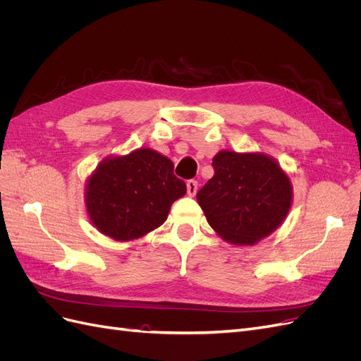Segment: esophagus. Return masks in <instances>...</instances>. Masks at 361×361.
I'll return each instance as SVG.
<instances>
[{"label": "esophagus", "mask_w": 361, "mask_h": 361, "mask_svg": "<svg viewBox=\"0 0 361 361\" xmlns=\"http://www.w3.org/2000/svg\"><path fill=\"white\" fill-rule=\"evenodd\" d=\"M197 190H199V182L197 180L191 179V180L187 182V191H188V195H191V197H194L195 192H197Z\"/></svg>", "instance_id": "1"}]
</instances>
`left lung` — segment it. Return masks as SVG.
<instances>
[{
  "mask_svg": "<svg viewBox=\"0 0 361 361\" xmlns=\"http://www.w3.org/2000/svg\"><path fill=\"white\" fill-rule=\"evenodd\" d=\"M212 166L214 176L197 192V202L224 241L253 245L285 221L292 185L274 158L221 150Z\"/></svg>",
  "mask_w": 361,
  "mask_h": 361,
  "instance_id": "8db88e82",
  "label": "left lung"
}]
</instances>
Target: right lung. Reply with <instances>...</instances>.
Returning <instances> with one entry per match:
<instances>
[{"mask_svg":"<svg viewBox=\"0 0 361 361\" xmlns=\"http://www.w3.org/2000/svg\"><path fill=\"white\" fill-rule=\"evenodd\" d=\"M173 169L167 157L147 147L105 158L85 187L93 226L116 241H133L155 231L167 220L173 202L187 192Z\"/></svg>","mask_w":361,"mask_h":361,"instance_id":"obj_1","label":"right lung"}]
</instances>
